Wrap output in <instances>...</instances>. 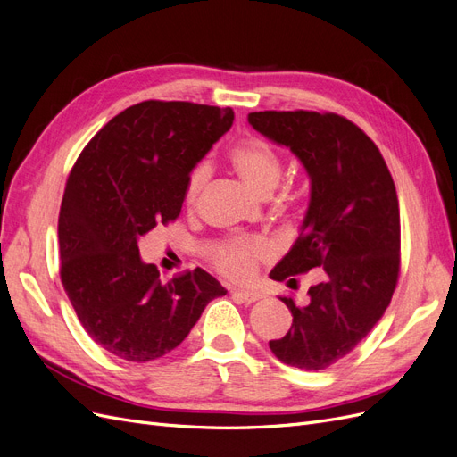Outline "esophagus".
Returning <instances> with one entry per match:
<instances>
[{"mask_svg": "<svg viewBox=\"0 0 457 457\" xmlns=\"http://www.w3.org/2000/svg\"><path fill=\"white\" fill-rule=\"evenodd\" d=\"M234 295L240 297L244 303H247V305H250V303H255V301L262 299V292H259V289H237Z\"/></svg>", "mask_w": 457, "mask_h": 457, "instance_id": "obj_1", "label": "esophagus"}]
</instances>
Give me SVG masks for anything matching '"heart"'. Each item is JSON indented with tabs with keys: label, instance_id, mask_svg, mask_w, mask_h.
Wrapping results in <instances>:
<instances>
[{
	"label": "heart",
	"instance_id": "1",
	"mask_svg": "<svg viewBox=\"0 0 457 457\" xmlns=\"http://www.w3.org/2000/svg\"><path fill=\"white\" fill-rule=\"evenodd\" d=\"M228 162L240 181L259 196H269L278 187L282 177V160L276 148L259 137L234 145L228 152ZM207 183V168L198 165L192 170L185 188V205L196 204L202 188ZM272 257V250L267 242L257 238H230L220 244L215 252V267L228 276L230 280L252 278L259 261Z\"/></svg>",
	"mask_w": 457,
	"mask_h": 457
}]
</instances>
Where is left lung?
<instances>
[{
    "label": "left lung",
    "instance_id": "1",
    "mask_svg": "<svg viewBox=\"0 0 457 457\" xmlns=\"http://www.w3.org/2000/svg\"><path fill=\"white\" fill-rule=\"evenodd\" d=\"M247 121L292 150L311 181L299 237L270 278L292 286L295 274L324 269V280L309 289L307 305L282 299L294 324L269 347L287 366L324 370L349 354L391 303L400 265L393 177L379 148L343 116L265 110Z\"/></svg>",
    "mask_w": 457,
    "mask_h": 457
}]
</instances>
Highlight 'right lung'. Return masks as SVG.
<instances>
[{
	"mask_svg": "<svg viewBox=\"0 0 457 457\" xmlns=\"http://www.w3.org/2000/svg\"><path fill=\"white\" fill-rule=\"evenodd\" d=\"M232 108L145 101L96 133L68 177L59 213L61 280L91 339L121 361L150 362L183 343L227 289L202 269L170 282L139 240L181 213L188 175L223 137Z\"/></svg>",
	"mask_w": 457,
	"mask_h": 457,
	"instance_id": "add662e5",
	"label": "right lung"
}]
</instances>
